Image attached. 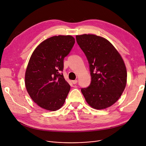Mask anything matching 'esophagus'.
<instances>
[{
    "instance_id": "1",
    "label": "esophagus",
    "mask_w": 146,
    "mask_h": 146,
    "mask_svg": "<svg viewBox=\"0 0 146 146\" xmlns=\"http://www.w3.org/2000/svg\"><path fill=\"white\" fill-rule=\"evenodd\" d=\"M72 83H73V84H74V85H75V84H76V83H78V80H72Z\"/></svg>"
}]
</instances>
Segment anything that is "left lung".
Listing matches in <instances>:
<instances>
[{
	"instance_id": "8db88e82",
	"label": "left lung",
	"mask_w": 146,
	"mask_h": 146,
	"mask_svg": "<svg viewBox=\"0 0 146 146\" xmlns=\"http://www.w3.org/2000/svg\"><path fill=\"white\" fill-rule=\"evenodd\" d=\"M89 64L91 82L81 92L88 104L97 110L115 103L125 89L127 70L123 60L105 38L92 34L76 35Z\"/></svg>"
}]
</instances>
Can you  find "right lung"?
<instances>
[{
	"instance_id": "add662e5",
	"label": "right lung",
	"mask_w": 146,
	"mask_h": 146,
	"mask_svg": "<svg viewBox=\"0 0 146 146\" xmlns=\"http://www.w3.org/2000/svg\"><path fill=\"white\" fill-rule=\"evenodd\" d=\"M75 43L70 35L50 37L34 51L25 72V86L38 106L48 111L60 109L65 102L70 86L63 74L64 58Z\"/></svg>"
}]
</instances>
